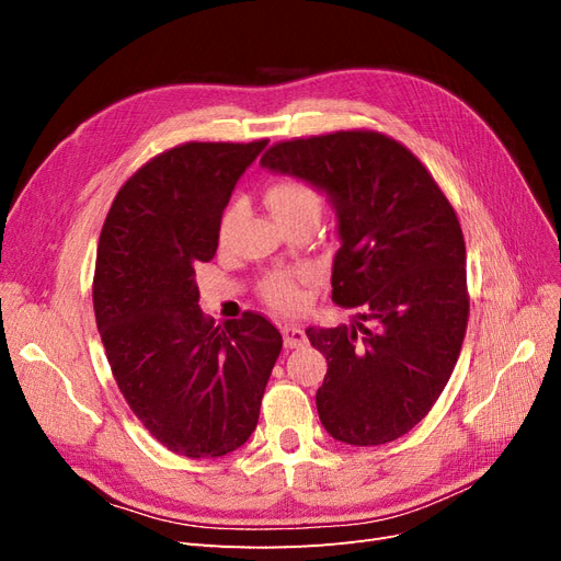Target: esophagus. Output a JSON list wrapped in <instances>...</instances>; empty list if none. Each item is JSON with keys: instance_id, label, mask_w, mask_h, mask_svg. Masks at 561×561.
<instances>
[{"instance_id": "obj_1", "label": "esophagus", "mask_w": 561, "mask_h": 561, "mask_svg": "<svg viewBox=\"0 0 561 561\" xmlns=\"http://www.w3.org/2000/svg\"><path fill=\"white\" fill-rule=\"evenodd\" d=\"M280 330H283V342L287 348H299L309 342L307 334H304V330L297 325H283Z\"/></svg>"}]
</instances>
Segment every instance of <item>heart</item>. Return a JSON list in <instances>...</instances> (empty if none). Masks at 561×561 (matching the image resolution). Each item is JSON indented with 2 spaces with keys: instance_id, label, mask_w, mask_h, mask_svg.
<instances>
[{
  "instance_id": "heart-1",
  "label": "heart",
  "mask_w": 561,
  "mask_h": 561,
  "mask_svg": "<svg viewBox=\"0 0 561 561\" xmlns=\"http://www.w3.org/2000/svg\"><path fill=\"white\" fill-rule=\"evenodd\" d=\"M264 201L280 225L293 222V219L299 217H318L322 208V201L316 186L299 178L274 180L266 186ZM236 213H239L236 206H229L222 217V225H219V239L222 241L229 239L236 222ZM260 293L274 309L290 311L301 299L299 274H295V271H271V274L262 278Z\"/></svg>"
}]
</instances>
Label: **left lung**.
<instances>
[{"mask_svg": "<svg viewBox=\"0 0 561 561\" xmlns=\"http://www.w3.org/2000/svg\"><path fill=\"white\" fill-rule=\"evenodd\" d=\"M262 165L330 194L342 239L332 301L363 320L307 330L328 360L322 426L355 447L393 443L431 412L461 353L470 295L456 210L428 168L379 130L276 142Z\"/></svg>", "mask_w": 561, "mask_h": 561, "instance_id": "1", "label": "left lung"}]
</instances>
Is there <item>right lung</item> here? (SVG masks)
I'll return each instance as SVG.
<instances>
[{
	"label": "right lung",
	"instance_id": "1",
	"mask_svg": "<svg viewBox=\"0 0 561 561\" xmlns=\"http://www.w3.org/2000/svg\"><path fill=\"white\" fill-rule=\"evenodd\" d=\"M266 142L161 151L124 182L100 231L93 311L114 381L151 437L190 458L245 445L283 348L257 311L215 325L194 280L196 264L215 257L236 182Z\"/></svg>",
	"mask_w": 561,
	"mask_h": 561
}]
</instances>
